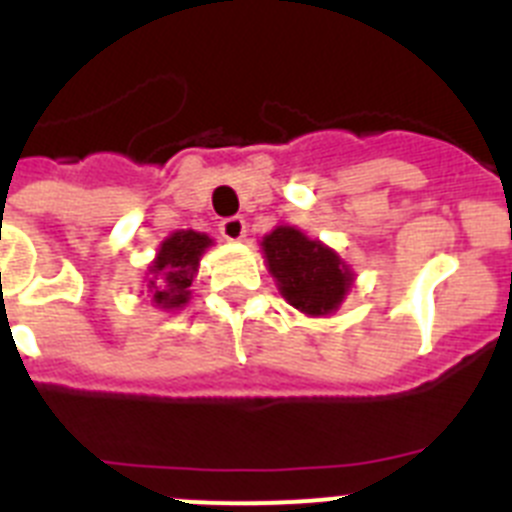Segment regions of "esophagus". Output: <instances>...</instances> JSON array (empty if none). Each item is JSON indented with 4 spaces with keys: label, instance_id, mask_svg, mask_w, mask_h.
Listing matches in <instances>:
<instances>
[{
    "label": "esophagus",
    "instance_id": "esophagus-1",
    "mask_svg": "<svg viewBox=\"0 0 512 512\" xmlns=\"http://www.w3.org/2000/svg\"><path fill=\"white\" fill-rule=\"evenodd\" d=\"M220 235H223L225 241H243V235H246V220L243 217H225L223 223H220Z\"/></svg>",
    "mask_w": 512,
    "mask_h": 512
}]
</instances>
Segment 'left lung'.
Segmentation results:
<instances>
[{"label": "left lung", "mask_w": 512, "mask_h": 512, "mask_svg": "<svg viewBox=\"0 0 512 512\" xmlns=\"http://www.w3.org/2000/svg\"><path fill=\"white\" fill-rule=\"evenodd\" d=\"M261 246L289 305L307 315H328L341 305L351 287V271L330 248L289 225L271 230Z\"/></svg>", "instance_id": "left-lung-1"}]
</instances>
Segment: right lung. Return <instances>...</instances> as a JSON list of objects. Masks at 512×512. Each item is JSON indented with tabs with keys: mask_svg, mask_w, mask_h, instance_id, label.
Instances as JSON below:
<instances>
[{
	"mask_svg": "<svg viewBox=\"0 0 512 512\" xmlns=\"http://www.w3.org/2000/svg\"><path fill=\"white\" fill-rule=\"evenodd\" d=\"M210 243L207 235L194 233V230H179L161 243V251L151 266L153 279L148 282L158 305L171 310V307H182L189 300L194 271L200 264L202 251Z\"/></svg>",
	"mask_w": 512,
	"mask_h": 512,
	"instance_id": "right-lung-1",
	"label": "right lung"
}]
</instances>
